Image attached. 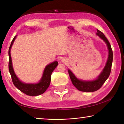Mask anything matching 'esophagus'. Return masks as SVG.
I'll return each mask as SVG.
<instances>
[{"label": "esophagus", "instance_id": "obj_1", "mask_svg": "<svg viewBox=\"0 0 124 124\" xmlns=\"http://www.w3.org/2000/svg\"><path fill=\"white\" fill-rule=\"evenodd\" d=\"M62 61L63 62H67V60L66 59V58H62Z\"/></svg>", "mask_w": 124, "mask_h": 124}]
</instances>
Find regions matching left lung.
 Segmentation results:
<instances>
[{
	"label": "left lung",
	"mask_w": 124,
	"mask_h": 124,
	"mask_svg": "<svg viewBox=\"0 0 124 124\" xmlns=\"http://www.w3.org/2000/svg\"><path fill=\"white\" fill-rule=\"evenodd\" d=\"M96 34L101 39L104 40L106 43L107 44L108 49V58L106 64L104 69L101 72L100 75L99 76L97 79L95 80L91 81H85L80 80L75 77V76L69 69L68 70L69 75L72 84L80 91L86 92L96 91L102 87L103 84L109 77L110 73H111L112 61H113V51H112L111 46L107 38L105 37L104 34L101 31L97 30Z\"/></svg>",
	"instance_id": "1"
}]
</instances>
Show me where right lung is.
Returning a JSON list of instances; mask_svg holds the SVG:
<instances>
[{
	"label": "right lung",
	"mask_w": 124,
	"mask_h": 124,
	"mask_svg": "<svg viewBox=\"0 0 124 124\" xmlns=\"http://www.w3.org/2000/svg\"><path fill=\"white\" fill-rule=\"evenodd\" d=\"M16 36L13 38L10 47L8 49V56H9V62H8V70L11 76V78L13 85L16 87L19 91H21L23 93L26 94L29 96H37L44 93L46 92L47 88L49 87L50 84L51 76L53 71H54L56 67L58 65V62L55 61L48 66L45 68L43 75L40 80V82L36 84H26L23 83L20 81L15 74L13 71L12 61H11L10 50L13 43V42L16 39Z\"/></svg>",
	"instance_id": "1"
}]
</instances>
